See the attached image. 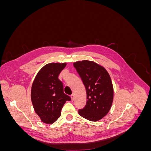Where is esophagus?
<instances>
[{
  "label": "esophagus",
  "mask_w": 151,
  "mask_h": 151,
  "mask_svg": "<svg viewBox=\"0 0 151 151\" xmlns=\"http://www.w3.org/2000/svg\"><path fill=\"white\" fill-rule=\"evenodd\" d=\"M70 98H71L72 101H74V99H75V96H74V94H72V95H71Z\"/></svg>",
  "instance_id": "esophagus-1"
}]
</instances>
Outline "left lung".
<instances>
[{
	"instance_id": "8db88e82",
	"label": "left lung",
	"mask_w": 151,
	"mask_h": 151,
	"mask_svg": "<svg viewBox=\"0 0 151 151\" xmlns=\"http://www.w3.org/2000/svg\"><path fill=\"white\" fill-rule=\"evenodd\" d=\"M85 86L87 102L79 114L86 119L96 122L107 115L113 99V88L108 72L93 61L83 60L74 63Z\"/></svg>"
}]
</instances>
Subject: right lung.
I'll return each instance as SVG.
<instances>
[{
  "instance_id": "obj_1",
  "label": "right lung",
  "mask_w": 151,
  "mask_h": 151,
  "mask_svg": "<svg viewBox=\"0 0 151 151\" xmlns=\"http://www.w3.org/2000/svg\"><path fill=\"white\" fill-rule=\"evenodd\" d=\"M66 63H51L41 68L32 84L31 98L34 109L41 120L52 124L60 116L61 110L70 96L63 93L58 75Z\"/></svg>"
}]
</instances>
